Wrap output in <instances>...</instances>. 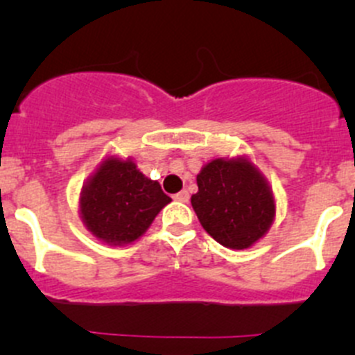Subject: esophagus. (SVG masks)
<instances>
[{"label": "esophagus", "instance_id": "esophagus-1", "mask_svg": "<svg viewBox=\"0 0 355 355\" xmlns=\"http://www.w3.org/2000/svg\"><path fill=\"white\" fill-rule=\"evenodd\" d=\"M189 198H191V196H189L187 191H182V192H178V194L173 196V199L178 200V202H189Z\"/></svg>", "mask_w": 355, "mask_h": 355}]
</instances>
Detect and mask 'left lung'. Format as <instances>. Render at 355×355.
Instances as JSON below:
<instances>
[{"mask_svg": "<svg viewBox=\"0 0 355 355\" xmlns=\"http://www.w3.org/2000/svg\"><path fill=\"white\" fill-rule=\"evenodd\" d=\"M191 202L204 230L221 245L245 249L275 216V200L259 171L245 159H213L198 175Z\"/></svg>", "mask_w": 355, "mask_h": 355, "instance_id": "1", "label": "left lung"}]
</instances>
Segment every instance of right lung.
<instances>
[{
    "label": "right lung",
    "mask_w": 355,
    "mask_h": 355,
    "mask_svg": "<svg viewBox=\"0 0 355 355\" xmlns=\"http://www.w3.org/2000/svg\"><path fill=\"white\" fill-rule=\"evenodd\" d=\"M170 200L134 161L108 159L84 187L80 213L98 239L114 245L128 244L148 230Z\"/></svg>",
    "instance_id": "add662e5"
}]
</instances>
